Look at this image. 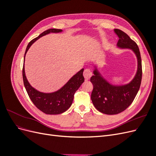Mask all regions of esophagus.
<instances>
[{
    "label": "esophagus",
    "mask_w": 156,
    "mask_h": 156,
    "mask_svg": "<svg viewBox=\"0 0 156 156\" xmlns=\"http://www.w3.org/2000/svg\"><path fill=\"white\" fill-rule=\"evenodd\" d=\"M83 75H84V77L87 80H88L92 75V72H91V70L90 69H86L84 71Z\"/></svg>",
    "instance_id": "obj_1"
}]
</instances>
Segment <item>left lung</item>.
I'll return each instance as SVG.
<instances>
[{
	"instance_id": "obj_1",
	"label": "left lung",
	"mask_w": 156,
	"mask_h": 156,
	"mask_svg": "<svg viewBox=\"0 0 156 156\" xmlns=\"http://www.w3.org/2000/svg\"><path fill=\"white\" fill-rule=\"evenodd\" d=\"M119 40L117 46L120 48L130 49L137 58V72L132 81L125 85L115 86L103 79L98 69L94 71L90 78L94 88L91 100L96 109L106 115H116L128 107L137 94L142 80V62L139 47L129 36L123 31L115 29Z\"/></svg>"
}]
</instances>
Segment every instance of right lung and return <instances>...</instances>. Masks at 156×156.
Wrapping results in <instances>:
<instances>
[{"instance_id":"right-lung-1","label":"right lung","mask_w":156,"mask_h":156,"mask_svg":"<svg viewBox=\"0 0 156 156\" xmlns=\"http://www.w3.org/2000/svg\"><path fill=\"white\" fill-rule=\"evenodd\" d=\"M62 31V30L61 29H51L42 32L37 37L29 42V44L27 47L24 56V63H23V79L26 90L34 105L38 109L47 115L61 114V113L67 111L72 105L75 92L77 90L80 86L84 81V78L83 74L84 69H81L79 72L74 75L69 80L68 82L58 90L53 93L41 92L33 88L27 79L24 66L25 55L32 44L34 43L40 37L49 34L51 32L56 33Z\"/></svg>"}]
</instances>
